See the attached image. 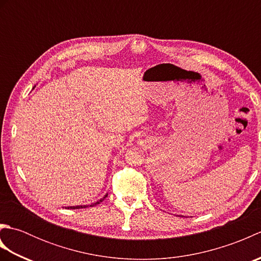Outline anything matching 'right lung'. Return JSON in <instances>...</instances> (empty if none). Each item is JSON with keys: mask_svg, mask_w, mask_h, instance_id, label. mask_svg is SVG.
<instances>
[{"mask_svg": "<svg viewBox=\"0 0 261 261\" xmlns=\"http://www.w3.org/2000/svg\"><path fill=\"white\" fill-rule=\"evenodd\" d=\"M108 196V194L107 195H105L103 198H101V199H98L97 202H95V203H92V204H90V205H77V206H67L66 208H73V210H76V208H85V207H88V206H95V205H97V204H99L101 203L102 201H104V198Z\"/></svg>", "mask_w": 261, "mask_h": 261, "instance_id": "right-lung-1", "label": "right lung"}]
</instances>
